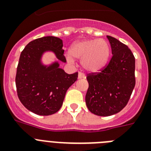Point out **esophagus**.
Returning a JSON list of instances; mask_svg holds the SVG:
<instances>
[{"mask_svg":"<svg viewBox=\"0 0 151 151\" xmlns=\"http://www.w3.org/2000/svg\"><path fill=\"white\" fill-rule=\"evenodd\" d=\"M78 78H79V79H81V78H85V76L84 73H78Z\"/></svg>","mask_w":151,"mask_h":151,"instance_id":"1","label":"esophagus"}]
</instances>
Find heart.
<instances>
[{
  "label": "heart",
  "instance_id": "heart-1",
  "mask_svg": "<svg viewBox=\"0 0 151 151\" xmlns=\"http://www.w3.org/2000/svg\"><path fill=\"white\" fill-rule=\"evenodd\" d=\"M111 48L109 42L104 40H85L72 45L70 54L66 59L73 63L74 59H81V64L85 70L91 73L98 72L103 69L109 60Z\"/></svg>",
  "mask_w": 151,
  "mask_h": 151
}]
</instances>
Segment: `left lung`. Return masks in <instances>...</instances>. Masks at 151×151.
Masks as SVG:
<instances>
[{
  "label": "left lung",
  "mask_w": 151,
  "mask_h": 151,
  "mask_svg": "<svg viewBox=\"0 0 151 151\" xmlns=\"http://www.w3.org/2000/svg\"><path fill=\"white\" fill-rule=\"evenodd\" d=\"M112 58L104 70L97 74H89V84L85 96L88 109L98 116H110L121 111L127 106L134 87L135 57L127 45L107 36Z\"/></svg>",
  "instance_id": "1"
}]
</instances>
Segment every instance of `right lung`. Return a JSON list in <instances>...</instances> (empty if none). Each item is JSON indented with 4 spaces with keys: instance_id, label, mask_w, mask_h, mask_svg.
I'll return each mask as SVG.
<instances>
[{
    "instance_id": "1",
    "label": "right lung",
    "mask_w": 151,
    "mask_h": 151,
    "mask_svg": "<svg viewBox=\"0 0 151 151\" xmlns=\"http://www.w3.org/2000/svg\"><path fill=\"white\" fill-rule=\"evenodd\" d=\"M52 52L57 60L44 65L42 56ZM63 41L43 37L29 42L21 53L16 76L18 96L23 106L38 115H51L63 105L68 88L77 80L78 73L67 74L59 62L66 63Z\"/></svg>"
}]
</instances>
